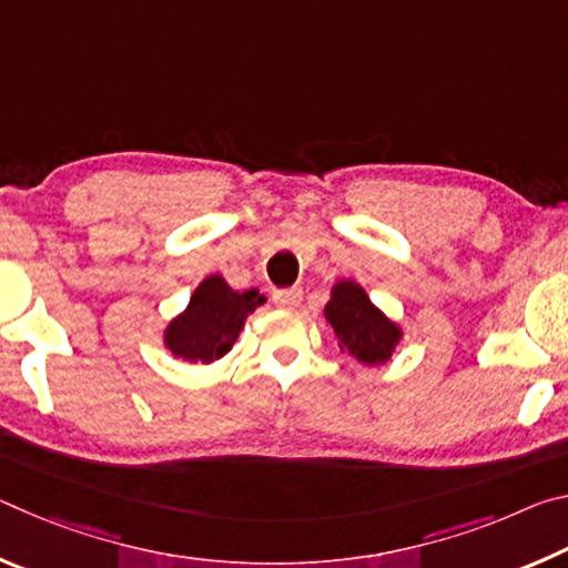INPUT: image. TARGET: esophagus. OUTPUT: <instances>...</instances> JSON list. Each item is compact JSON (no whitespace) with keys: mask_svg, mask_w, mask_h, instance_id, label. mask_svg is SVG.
<instances>
[{"mask_svg":"<svg viewBox=\"0 0 568 568\" xmlns=\"http://www.w3.org/2000/svg\"><path fill=\"white\" fill-rule=\"evenodd\" d=\"M273 301H275V305L287 307V311H291V307H295L297 303L303 301V291H301V287H285V291L273 293Z\"/></svg>","mask_w":568,"mask_h":568,"instance_id":"esophagus-1","label":"esophagus"}]
</instances>
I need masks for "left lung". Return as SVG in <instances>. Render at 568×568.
Listing matches in <instances>:
<instances>
[{
	"label": "left lung",
	"instance_id": "8db88e82",
	"mask_svg": "<svg viewBox=\"0 0 568 568\" xmlns=\"http://www.w3.org/2000/svg\"><path fill=\"white\" fill-rule=\"evenodd\" d=\"M325 321L333 325L338 348L363 365H381L390 361L403 331L386 313L371 303L358 283L341 281L333 285L325 305Z\"/></svg>",
	"mask_w": 568,
	"mask_h": 568
}]
</instances>
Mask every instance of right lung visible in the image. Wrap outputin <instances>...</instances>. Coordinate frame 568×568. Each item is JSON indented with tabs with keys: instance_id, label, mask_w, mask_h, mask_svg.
I'll return each instance as SVG.
<instances>
[{
	"instance_id": "obj_1",
	"label": "right lung",
	"mask_w": 568,
	"mask_h": 568,
	"mask_svg": "<svg viewBox=\"0 0 568 568\" xmlns=\"http://www.w3.org/2000/svg\"><path fill=\"white\" fill-rule=\"evenodd\" d=\"M265 297L255 291L237 293L223 275H207L195 287L185 311L165 328V348L187 363H213L233 348L245 318L263 305Z\"/></svg>"
}]
</instances>
